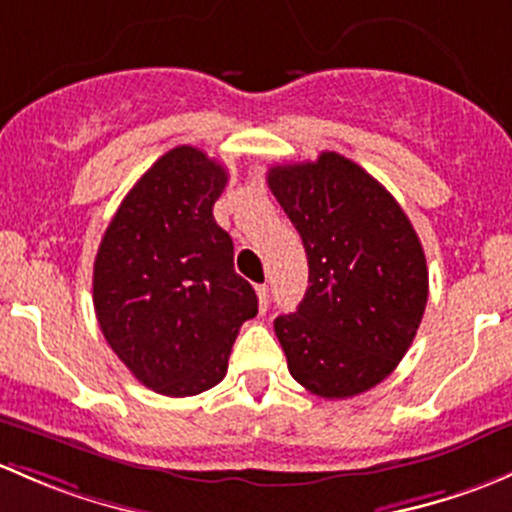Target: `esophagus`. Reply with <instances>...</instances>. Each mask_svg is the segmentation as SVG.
Masks as SVG:
<instances>
[{"label":"esophagus","mask_w":512,"mask_h":512,"mask_svg":"<svg viewBox=\"0 0 512 512\" xmlns=\"http://www.w3.org/2000/svg\"><path fill=\"white\" fill-rule=\"evenodd\" d=\"M256 295H258V310H261V313H266L268 300H271V291H268L266 283H263V286H256Z\"/></svg>","instance_id":"1"}]
</instances>
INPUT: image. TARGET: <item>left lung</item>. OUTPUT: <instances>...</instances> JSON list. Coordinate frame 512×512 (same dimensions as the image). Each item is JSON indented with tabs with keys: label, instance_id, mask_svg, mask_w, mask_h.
<instances>
[{
	"label": "left lung",
	"instance_id": "obj_1",
	"mask_svg": "<svg viewBox=\"0 0 512 512\" xmlns=\"http://www.w3.org/2000/svg\"><path fill=\"white\" fill-rule=\"evenodd\" d=\"M268 187L308 256V291L273 328L308 392L345 399L392 374L429 298L421 241L397 199L337 152L276 165Z\"/></svg>",
	"mask_w": 512,
	"mask_h": 512
}]
</instances>
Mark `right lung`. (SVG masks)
Instances as JSON below:
<instances>
[{
  "label": "right lung",
  "instance_id": "1",
  "mask_svg": "<svg viewBox=\"0 0 512 512\" xmlns=\"http://www.w3.org/2000/svg\"><path fill=\"white\" fill-rule=\"evenodd\" d=\"M226 170L179 145L138 179L105 229L93 305L110 350L145 387L192 397L224 379L239 328L258 313L214 221Z\"/></svg>",
  "mask_w": 512,
  "mask_h": 512
}]
</instances>
